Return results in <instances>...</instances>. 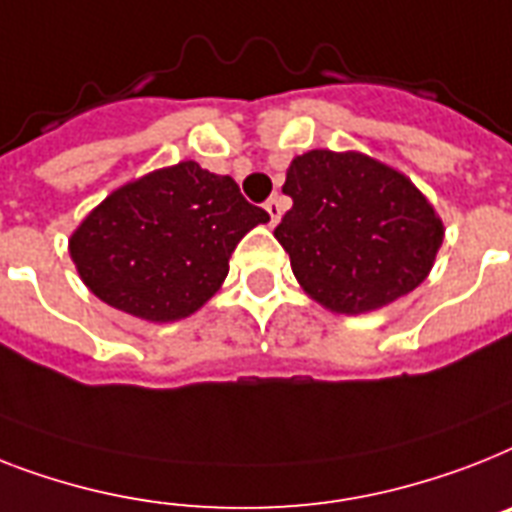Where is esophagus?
Returning <instances> with one entry per match:
<instances>
[{"instance_id": "esophagus-1", "label": "esophagus", "mask_w": 512, "mask_h": 512, "mask_svg": "<svg viewBox=\"0 0 512 512\" xmlns=\"http://www.w3.org/2000/svg\"><path fill=\"white\" fill-rule=\"evenodd\" d=\"M265 210H268L270 215V223L276 226L278 220H281V215H284V202H281V197H270L268 202H265Z\"/></svg>"}]
</instances>
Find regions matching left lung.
<instances>
[{
	"instance_id": "8db88e82",
	"label": "left lung",
	"mask_w": 512,
	"mask_h": 512,
	"mask_svg": "<svg viewBox=\"0 0 512 512\" xmlns=\"http://www.w3.org/2000/svg\"><path fill=\"white\" fill-rule=\"evenodd\" d=\"M284 194L292 210L273 236L299 286L331 313L360 315L405 297L429 276L442 218L400 170L363 152L313 149L294 157Z\"/></svg>"
}]
</instances>
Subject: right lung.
I'll return each instance as SVG.
<instances>
[{"label": "right lung", "instance_id": "1", "mask_svg": "<svg viewBox=\"0 0 512 512\" xmlns=\"http://www.w3.org/2000/svg\"><path fill=\"white\" fill-rule=\"evenodd\" d=\"M268 220L234 178L186 160L112 191L73 231L70 257L110 307L141 321H181L226 281L242 236Z\"/></svg>", "mask_w": 512, "mask_h": 512}]
</instances>
